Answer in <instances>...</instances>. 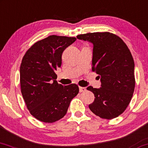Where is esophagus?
<instances>
[{
  "instance_id": "1",
  "label": "esophagus",
  "mask_w": 148,
  "mask_h": 148,
  "mask_svg": "<svg viewBox=\"0 0 148 148\" xmlns=\"http://www.w3.org/2000/svg\"><path fill=\"white\" fill-rule=\"evenodd\" d=\"M79 91H80V92H84V91H86V88L79 87Z\"/></svg>"
}]
</instances>
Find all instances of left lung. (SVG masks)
I'll return each mask as SVG.
<instances>
[{
    "label": "left lung",
    "mask_w": 148,
    "mask_h": 148,
    "mask_svg": "<svg viewBox=\"0 0 148 148\" xmlns=\"http://www.w3.org/2000/svg\"><path fill=\"white\" fill-rule=\"evenodd\" d=\"M78 40L93 44L92 70L100 78L101 87L89 86L95 96L89 109L101 118L118 117L128 106L133 95L135 79L131 52L120 37L108 32L78 35Z\"/></svg>",
    "instance_id": "obj_1"
}]
</instances>
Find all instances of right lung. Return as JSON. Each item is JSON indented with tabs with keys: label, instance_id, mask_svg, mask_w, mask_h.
<instances>
[{
	"label": "right lung",
	"instance_id": "obj_1",
	"mask_svg": "<svg viewBox=\"0 0 148 148\" xmlns=\"http://www.w3.org/2000/svg\"><path fill=\"white\" fill-rule=\"evenodd\" d=\"M76 40V37L50 35L33 44L22 59V95L30 113L43 122H55L64 117L79 91L76 84L63 86L55 80L63 52Z\"/></svg>",
	"mask_w": 148,
	"mask_h": 148
}]
</instances>
